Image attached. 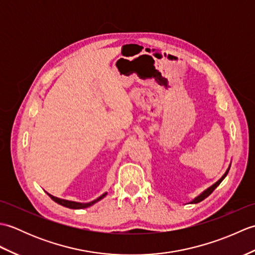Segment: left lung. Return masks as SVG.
I'll return each mask as SVG.
<instances>
[{"label":"left lung","mask_w":255,"mask_h":255,"mask_svg":"<svg viewBox=\"0 0 255 255\" xmlns=\"http://www.w3.org/2000/svg\"><path fill=\"white\" fill-rule=\"evenodd\" d=\"M229 170H230V165H229L228 169H227V171H226L225 174H224L223 176H221V178H219V181H217V182H216L215 184H213V185H211L210 187H208L207 189H205V191H204L202 194H199L197 197H195V198H194V199L192 200V202L189 203V204H197V203H199V202H202V200H204L206 197H208L209 195L215 191L216 187H217V186L219 185V184L224 181V178L227 176V174H228Z\"/></svg>","instance_id":"1"}]
</instances>
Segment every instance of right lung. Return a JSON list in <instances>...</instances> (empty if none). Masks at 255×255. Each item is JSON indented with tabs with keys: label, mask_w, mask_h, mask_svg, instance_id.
Instances as JSON below:
<instances>
[{
	"label": "right lung",
	"mask_w": 255,
	"mask_h": 255,
	"mask_svg": "<svg viewBox=\"0 0 255 255\" xmlns=\"http://www.w3.org/2000/svg\"><path fill=\"white\" fill-rule=\"evenodd\" d=\"M48 195H49V197L55 200L56 203H58L59 205L61 206H64V207H68V208H71V209H82V208H88L90 207V206L94 205L95 203L99 202V200H101L102 198H104L107 193H104L103 195H101V196L99 198H96L95 200H93V202H90V203H78V202H72V200H67V199H61V198H58V197H55L52 196V195H50L49 193H47Z\"/></svg>",
	"instance_id": "1"
}]
</instances>
